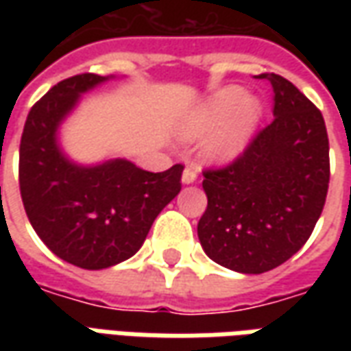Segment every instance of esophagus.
<instances>
[{
    "label": "esophagus",
    "instance_id": "obj_1",
    "mask_svg": "<svg viewBox=\"0 0 351 351\" xmlns=\"http://www.w3.org/2000/svg\"><path fill=\"white\" fill-rule=\"evenodd\" d=\"M197 180V165L195 163H190L188 167L184 169L182 173V182L184 184H191Z\"/></svg>",
    "mask_w": 351,
    "mask_h": 351
}]
</instances>
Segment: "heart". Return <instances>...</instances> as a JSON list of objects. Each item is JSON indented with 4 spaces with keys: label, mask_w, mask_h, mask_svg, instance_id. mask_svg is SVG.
Wrapping results in <instances>:
<instances>
[{
    "label": "heart",
    "mask_w": 351,
    "mask_h": 351,
    "mask_svg": "<svg viewBox=\"0 0 351 351\" xmlns=\"http://www.w3.org/2000/svg\"><path fill=\"white\" fill-rule=\"evenodd\" d=\"M259 114L261 105L256 97H246L243 88H223L190 116L182 135L197 138L214 131L205 143V154L213 160H229L243 150Z\"/></svg>",
    "instance_id": "obj_1"
}]
</instances>
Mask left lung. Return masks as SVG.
<instances>
[{
    "label": "left lung",
    "instance_id": "obj_1",
    "mask_svg": "<svg viewBox=\"0 0 351 351\" xmlns=\"http://www.w3.org/2000/svg\"><path fill=\"white\" fill-rule=\"evenodd\" d=\"M274 118L223 167L203 171L208 205L197 223L206 256L231 271L261 274L301 250L329 190L324 116L284 77L261 73Z\"/></svg>",
    "mask_w": 351,
    "mask_h": 351
}]
</instances>
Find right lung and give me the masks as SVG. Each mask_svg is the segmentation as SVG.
Here are the masks:
<instances>
[{
	"label": "right lung",
	"instance_id": "1",
	"mask_svg": "<svg viewBox=\"0 0 351 351\" xmlns=\"http://www.w3.org/2000/svg\"><path fill=\"white\" fill-rule=\"evenodd\" d=\"M107 80L82 73L35 103L20 138L19 184L27 220L58 258L80 269H107L143 246L156 216L182 188V163L150 173L114 160L79 167L56 145L58 123L80 93Z\"/></svg>",
	"mask_w": 351,
	"mask_h": 351
}]
</instances>
